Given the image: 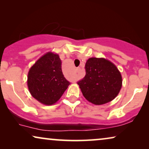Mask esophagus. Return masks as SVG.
Wrapping results in <instances>:
<instances>
[{
    "label": "esophagus",
    "mask_w": 149,
    "mask_h": 149,
    "mask_svg": "<svg viewBox=\"0 0 149 149\" xmlns=\"http://www.w3.org/2000/svg\"><path fill=\"white\" fill-rule=\"evenodd\" d=\"M79 70H80V68H77L76 69V71H77V72H78Z\"/></svg>",
    "instance_id": "obj_1"
}]
</instances>
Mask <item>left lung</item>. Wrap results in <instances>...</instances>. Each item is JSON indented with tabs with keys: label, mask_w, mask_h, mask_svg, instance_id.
Listing matches in <instances>:
<instances>
[{
	"label": "left lung",
	"mask_w": 149,
	"mask_h": 149,
	"mask_svg": "<svg viewBox=\"0 0 149 149\" xmlns=\"http://www.w3.org/2000/svg\"><path fill=\"white\" fill-rule=\"evenodd\" d=\"M86 74L79 81L83 96L96 105L109 102L122 86L121 73L115 65L104 58H91L85 64Z\"/></svg>",
	"instance_id": "8db88e82"
}]
</instances>
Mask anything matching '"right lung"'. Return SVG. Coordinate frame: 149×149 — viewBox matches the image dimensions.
<instances>
[{"label":"right lung","mask_w":149,"mask_h":149,"mask_svg":"<svg viewBox=\"0 0 149 149\" xmlns=\"http://www.w3.org/2000/svg\"><path fill=\"white\" fill-rule=\"evenodd\" d=\"M70 83L62 70V61L58 54L49 52L30 69L28 86L31 95L46 105L56 103Z\"/></svg>","instance_id":"1"}]
</instances>
